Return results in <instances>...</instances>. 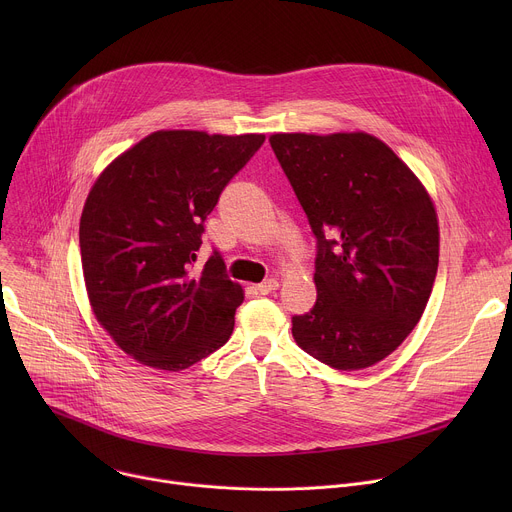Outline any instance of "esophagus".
I'll return each mask as SVG.
<instances>
[{
    "label": "esophagus",
    "instance_id": "34e87169",
    "mask_svg": "<svg viewBox=\"0 0 512 512\" xmlns=\"http://www.w3.org/2000/svg\"><path fill=\"white\" fill-rule=\"evenodd\" d=\"M277 287H279V281H277V279H273V277H269V279H265V281H261V283L257 285L259 294H263V296L271 294V291H275Z\"/></svg>",
    "mask_w": 512,
    "mask_h": 512
}]
</instances>
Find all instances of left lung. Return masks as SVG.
Masks as SVG:
<instances>
[{
	"instance_id": "left-lung-1",
	"label": "left lung",
	"mask_w": 512,
	"mask_h": 512,
	"mask_svg": "<svg viewBox=\"0 0 512 512\" xmlns=\"http://www.w3.org/2000/svg\"><path fill=\"white\" fill-rule=\"evenodd\" d=\"M269 143L316 237L318 300L291 318V334L332 369H367L427 306L440 259L433 202L369 133H275Z\"/></svg>"
}]
</instances>
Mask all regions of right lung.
<instances>
[{
  "instance_id": "right-lung-1",
  "label": "right lung",
  "mask_w": 512,
  "mask_h": 512,
  "mask_svg": "<svg viewBox=\"0 0 512 512\" xmlns=\"http://www.w3.org/2000/svg\"><path fill=\"white\" fill-rule=\"evenodd\" d=\"M265 135L156 131L95 182L79 243L87 294L101 326L135 360L192 367L233 334L243 289L212 251L196 269L204 221Z\"/></svg>"
}]
</instances>
